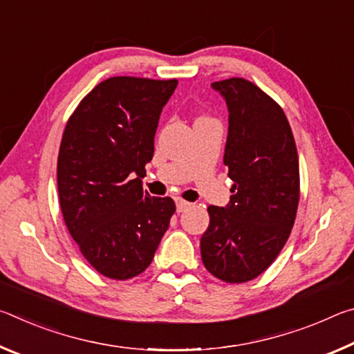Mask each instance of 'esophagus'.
Segmentation results:
<instances>
[{"instance_id": "esophagus-1", "label": "esophagus", "mask_w": 354, "mask_h": 354, "mask_svg": "<svg viewBox=\"0 0 354 354\" xmlns=\"http://www.w3.org/2000/svg\"><path fill=\"white\" fill-rule=\"evenodd\" d=\"M190 206H192V205H190L189 201H184V200H181V198L176 200V209H178V212L187 211V209H189Z\"/></svg>"}]
</instances>
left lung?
Returning <instances> with one entry per match:
<instances>
[{
    "mask_svg": "<svg viewBox=\"0 0 354 354\" xmlns=\"http://www.w3.org/2000/svg\"><path fill=\"white\" fill-rule=\"evenodd\" d=\"M212 88L230 112L223 162L234 184L225 207H207L201 259L215 278L239 284L267 270L290 236L299 200L298 153L284 111L253 82L230 77Z\"/></svg>",
    "mask_w": 354,
    "mask_h": 354,
    "instance_id": "obj_1",
    "label": "left lung"
}]
</instances>
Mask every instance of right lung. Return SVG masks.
I'll return each mask as SVG.
<instances>
[{
  "mask_svg": "<svg viewBox=\"0 0 354 354\" xmlns=\"http://www.w3.org/2000/svg\"><path fill=\"white\" fill-rule=\"evenodd\" d=\"M176 86V80L109 77L84 97L65 127L57 158L65 225L88 263L111 279L145 270L176 211L170 196H151L140 181Z\"/></svg>",
  "mask_w": 354,
  "mask_h": 354,
  "instance_id": "1",
  "label": "right lung"
}]
</instances>
